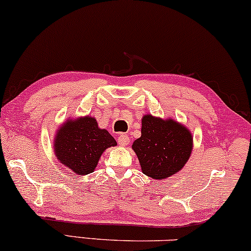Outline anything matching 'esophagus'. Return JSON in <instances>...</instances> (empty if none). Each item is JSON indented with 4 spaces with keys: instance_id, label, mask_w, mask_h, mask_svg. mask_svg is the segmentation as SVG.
I'll use <instances>...</instances> for the list:
<instances>
[{
    "instance_id": "esophagus-1",
    "label": "esophagus",
    "mask_w": 251,
    "mask_h": 251,
    "mask_svg": "<svg viewBox=\"0 0 251 251\" xmlns=\"http://www.w3.org/2000/svg\"><path fill=\"white\" fill-rule=\"evenodd\" d=\"M118 144L120 146H123V147H125V146H127L129 144V138L127 134H120L118 136Z\"/></svg>"
}]
</instances>
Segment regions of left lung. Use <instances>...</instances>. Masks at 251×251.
Wrapping results in <instances>:
<instances>
[{"instance_id": "1", "label": "left lung", "mask_w": 251, "mask_h": 251, "mask_svg": "<svg viewBox=\"0 0 251 251\" xmlns=\"http://www.w3.org/2000/svg\"><path fill=\"white\" fill-rule=\"evenodd\" d=\"M141 171L155 180L179 173L191 156L193 136L183 124L173 118L145 115L141 136L133 142Z\"/></svg>"}]
</instances>
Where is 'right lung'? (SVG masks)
I'll return each mask as SVG.
<instances>
[{"label": "right lung", "instance_id": "obj_1", "mask_svg": "<svg viewBox=\"0 0 251 251\" xmlns=\"http://www.w3.org/2000/svg\"><path fill=\"white\" fill-rule=\"evenodd\" d=\"M117 141L105 128L98 127L95 117L68 118L56 129L53 140L55 157L76 175L94 173L107 148Z\"/></svg>", "mask_w": 251, "mask_h": 251}]
</instances>
